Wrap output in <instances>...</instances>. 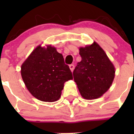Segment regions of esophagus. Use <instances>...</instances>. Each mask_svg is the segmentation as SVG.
I'll list each match as a JSON object with an SVG mask.
<instances>
[{
	"instance_id": "34e87169",
	"label": "esophagus",
	"mask_w": 134,
	"mask_h": 134,
	"mask_svg": "<svg viewBox=\"0 0 134 134\" xmlns=\"http://www.w3.org/2000/svg\"><path fill=\"white\" fill-rule=\"evenodd\" d=\"M69 68H70V69H71V71L72 72L74 70V69H75V66H74L73 64H71L69 65Z\"/></svg>"
}]
</instances>
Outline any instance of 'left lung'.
Returning <instances> with one entry per match:
<instances>
[{
    "label": "left lung",
    "instance_id": "left-lung-1",
    "mask_svg": "<svg viewBox=\"0 0 134 134\" xmlns=\"http://www.w3.org/2000/svg\"><path fill=\"white\" fill-rule=\"evenodd\" d=\"M79 54L82 60L73 71L74 80L82 97L95 99L110 87L115 76L114 66L95 42L80 48Z\"/></svg>",
    "mask_w": 134,
    "mask_h": 134
}]
</instances>
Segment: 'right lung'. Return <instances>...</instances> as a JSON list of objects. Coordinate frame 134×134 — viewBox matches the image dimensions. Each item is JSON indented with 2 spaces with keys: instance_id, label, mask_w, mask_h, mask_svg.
<instances>
[{
  "instance_id": "add662e5",
  "label": "right lung",
  "mask_w": 134,
  "mask_h": 134,
  "mask_svg": "<svg viewBox=\"0 0 134 134\" xmlns=\"http://www.w3.org/2000/svg\"><path fill=\"white\" fill-rule=\"evenodd\" d=\"M21 76L31 94L44 102L58 100L72 72L54 47L38 46L21 66Z\"/></svg>"
}]
</instances>
